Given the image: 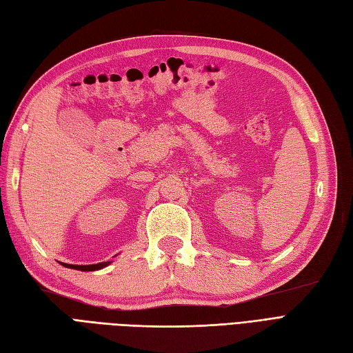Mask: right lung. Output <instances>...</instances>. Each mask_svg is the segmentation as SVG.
Wrapping results in <instances>:
<instances>
[{"mask_svg": "<svg viewBox=\"0 0 353 353\" xmlns=\"http://www.w3.org/2000/svg\"><path fill=\"white\" fill-rule=\"evenodd\" d=\"M108 264H110V261H103V263H98V264H89V265H74V264H63V265H65V268L81 270V272H93V270H99L102 268H107Z\"/></svg>", "mask_w": 353, "mask_h": 353, "instance_id": "obj_1", "label": "right lung"}]
</instances>
